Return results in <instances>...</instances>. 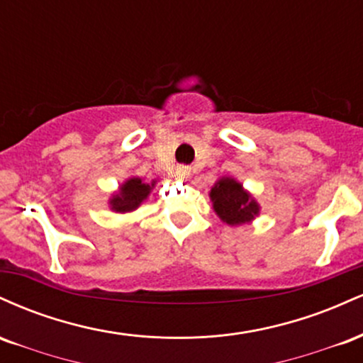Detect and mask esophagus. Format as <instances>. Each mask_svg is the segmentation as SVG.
<instances>
[{
	"instance_id": "1",
	"label": "esophagus",
	"mask_w": 363,
	"mask_h": 363,
	"mask_svg": "<svg viewBox=\"0 0 363 363\" xmlns=\"http://www.w3.org/2000/svg\"><path fill=\"white\" fill-rule=\"evenodd\" d=\"M191 176V170L189 167H186V165H181V167H177L176 170V177L179 179V181H186L187 177Z\"/></svg>"
}]
</instances>
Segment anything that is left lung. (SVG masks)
<instances>
[{"instance_id":"8db88e82","label":"left lung","mask_w":363,"mask_h":363,"mask_svg":"<svg viewBox=\"0 0 363 363\" xmlns=\"http://www.w3.org/2000/svg\"><path fill=\"white\" fill-rule=\"evenodd\" d=\"M216 215L228 225L251 222L259 211L257 203L245 193L242 186L230 177L220 179L210 193Z\"/></svg>"}]
</instances>
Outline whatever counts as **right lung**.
<instances>
[{
    "label": "right lung",
    "instance_id": "1",
    "mask_svg": "<svg viewBox=\"0 0 363 363\" xmlns=\"http://www.w3.org/2000/svg\"><path fill=\"white\" fill-rule=\"evenodd\" d=\"M153 184H155V181H153L152 184H145V182L138 177L129 179V181L124 182L123 187H121L119 194H116L114 198L111 199L112 210L119 211V213L133 211L135 208H138L140 203L150 194Z\"/></svg>",
    "mask_w": 363,
    "mask_h": 363
}]
</instances>
